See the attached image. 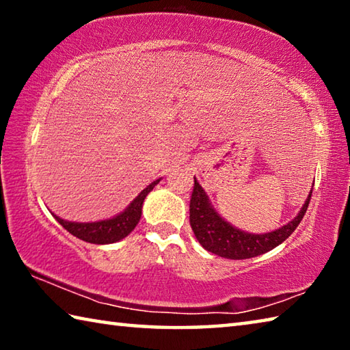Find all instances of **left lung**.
<instances>
[{
    "instance_id": "1",
    "label": "left lung",
    "mask_w": 350,
    "mask_h": 350,
    "mask_svg": "<svg viewBox=\"0 0 350 350\" xmlns=\"http://www.w3.org/2000/svg\"><path fill=\"white\" fill-rule=\"evenodd\" d=\"M310 198L312 191L304 206L298 213V216L287 225H284V227L271 233L252 234L241 232V230L234 228L233 225L225 222L210 205L208 196H206L202 187L199 185L196 177H194V187L191 199H189V225H191L199 244L205 250L227 259L254 258L278 247L295 232L299 222L303 221Z\"/></svg>"
}]
</instances>
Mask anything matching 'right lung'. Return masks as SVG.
Masks as SVG:
<instances>
[{
  "instance_id": "right-lung-1",
  "label": "right lung",
  "mask_w": 350,
  "mask_h": 350,
  "mask_svg": "<svg viewBox=\"0 0 350 350\" xmlns=\"http://www.w3.org/2000/svg\"><path fill=\"white\" fill-rule=\"evenodd\" d=\"M159 180L161 179L151 182L150 185H148L144 191H142L139 196L133 200L131 205H129L125 211L112 219H106V221H100V222L80 224V222L63 221V219H60L55 215L54 217L68 230L70 234H74L75 238H79L85 242H90V244H112V242H117L123 238H126V236L133 232L135 225L139 224L144 200L148 196V193L157 185Z\"/></svg>"
}]
</instances>
